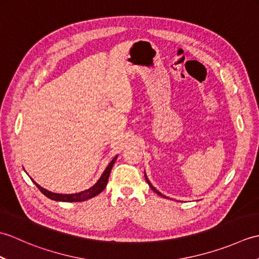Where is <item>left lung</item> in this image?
I'll use <instances>...</instances> for the list:
<instances>
[{
    "instance_id": "1",
    "label": "left lung",
    "mask_w": 259,
    "mask_h": 259,
    "mask_svg": "<svg viewBox=\"0 0 259 259\" xmlns=\"http://www.w3.org/2000/svg\"><path fill=\"white\" fill-rule=\"evenodd\" d=\"M145 177H146V180H147V183H148V184H149V186H150V188H151V189H152L153 191H155V192H156V194H158V195H160V196H162V195L160 194V192H159V191H158V190H157V189L155 188V187H153V186H152V185L150 184V181H149V180H148V178H147V176H146V174H145Z\"/></svg>"
}]
</instances>
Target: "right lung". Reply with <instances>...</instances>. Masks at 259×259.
I'll use <instances>...</instances> for the list:
<instances>
[{
    "label": "right lung",
    "mask_w": 259,
    "mask_h": 259,
    "mask_svg": "<svg viewBox=\"0 0 259 259\" xmlns=\"http://www.w3.org/2000/svg\"><path fill=\"white\" fill-rule=\"evenodd\" d=\"M115 159L117 157H114L112 159V161L108 164V167L104 170V172L102 174V176L97 181V184L95 186H92L90 189L84 190V191H81L79 194H71V195H62V194H54V192L49 191L45 188H42L41 186H38L34 180H33V183L36 185V187L38 188L43 195L47 196L48 198H50L52 200H57V201H65V202H78V201H84L87 199H90V198L96 197L97 195L100 194V192L106 188L107 184H108V179H109V176L110 172H111V169L113 167V164L115 162Z\"/></svg>",
    "instance_id": "1"
}]
</instances>
